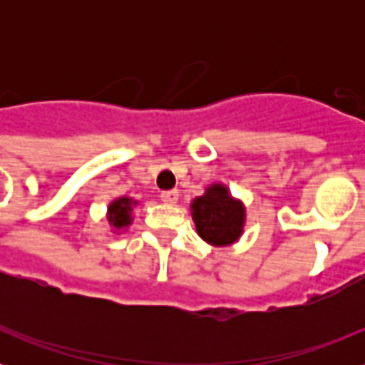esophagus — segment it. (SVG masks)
I'll list each match as a JSON object with an SVG mask.
<instances>
[{
    "instance_id": "1",
    "label": "esophagus",
    "mask_w": 365,
    "mask_h": 365,
    "mask_svg": "<svg viewBox=\"0 0 365 365\" xmlns=\"http://www.w3.org/2000/svg\"><path fill=\"white\" fill-rule=\"evenodd\" d=\"M160 199H163L166 205H175L179 201V192L177 190H166V192L160 193Z\"/></svg>"
}]
</instances>
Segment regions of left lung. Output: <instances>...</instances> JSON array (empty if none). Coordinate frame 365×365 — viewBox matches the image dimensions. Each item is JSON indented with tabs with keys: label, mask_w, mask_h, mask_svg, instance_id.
Instances as JSON below:
<instances>
[{
	"label": "left lung",
	"mask_w": 365,
	"mask_h": 365,
	"mask_svg": "<svg viewBox=\"0 0 365 365\" xmlns=\"http://www.w3.org/2000/svg\"><path fill=\"white\" fill-rule=\"evenodd\" d=\"M192 217L206 243L222 247L234 243L243 232L245 208L230 197L227 186L212 185L205 195L193 199Z\"/></svg>",
	"instance_id": "8db88e82"
}]
</instances>
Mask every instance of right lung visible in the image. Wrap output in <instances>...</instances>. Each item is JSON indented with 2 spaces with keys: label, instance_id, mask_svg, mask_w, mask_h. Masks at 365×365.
<instances>
[{
  "label": "right lung",
  "instance_id": "right-lung-1",
  "mask_svg": "<svg viewBox=\"0 0 365 365\" xmlns=\"http://www.w3.org/2000/svg\"><path fill=\"white\" fill-rule=\"evenodd\" d=\"M135 202L128 197H120L117 201H113L109 205V210H108V219L111 222L113 227L117 228H124L128 227L131 222V206Z\"/></svg>",
  "mask_w": 365,
  "mask_h": 365
}]
</instances>
